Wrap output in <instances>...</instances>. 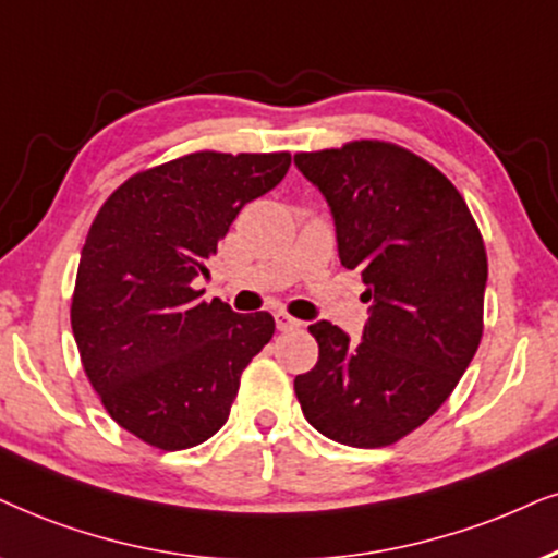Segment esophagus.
Segmentation results:
<instances>
[{"label":"esophagus","mask_w":558,"mask_h":558,"mask_svg":"<svg viewBox=\"0 0 558 558\" xmlns=\"http://www.w3.org/2000/svg\"><path fill=\"white\" fill-rule=\"evenodd\" d=\"M275 324H278L280 331H291V329H299L301 327V322L293 319V316L286 314V312L275 314Z\"/></svg>","instance_id":"34e87169"}]
</instances>
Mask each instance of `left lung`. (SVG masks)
Masks as SVG:
<instances>
[{"label":"left lung","instance_id":"obj_1","mask_svg":"<svg viewBox=\"0 0 558 558\" xmlns=\"http://www.w3.org/2000/svg\"><path fill=\"white\" fill-rule=\"evenodd\" d=\"M327 197L340 259L371 301L363 340L308 327L319 361L293 380L308 425L352 448H384L433 417L484 331L486 250L474 216L440 169L391 141L299 151Z\"/></svg>","mask_w":558,"mask_h":558}]
</instances>
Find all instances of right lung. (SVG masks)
I'll use <instances>...</instances> for the list:
<instances>
[{
  "label": "right lung",
  "instance_id": "right-lung-1",
  "mask_svg": "<svg viewBox=\"0 0 558 558\" xmlns=\"http://www.w3.org/2000/svg\"><path fill=\"white\" fill-rule=\"evenodd\" d=\"M291 154L193 151L141 169L97 210L72 295L82 368L105 412L159 450L201 446L229 420L242 371L272 340L267 312L201 301L193 278Z\"/></svg>",
  "mask_w": 558,
  "mask_h": 558
}]
</instances>
